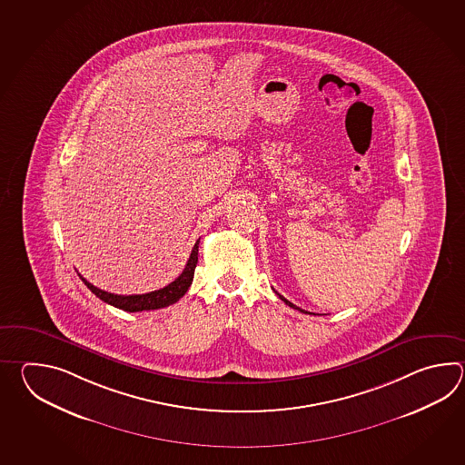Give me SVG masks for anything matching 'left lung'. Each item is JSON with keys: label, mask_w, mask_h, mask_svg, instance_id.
I'll return each mask as SVG.
<instances>
[{"label": "left lung", "mask_w": 465, "mask_h": 465, "mask_svg": "<svg viewBox=\"0 0 465 465\" xmlns=\"http://www.w3.org/2000/svg\"><path fill=\"white\" fill-rule=\"evenodd\" d=\"M277 296L281 297V301H284V302H286L287 306H291V307H292V309H297V311H301V312H306V311H302V309H301V307L294 306V304H292V302H289V301H287L286 297H282V296H281V294H277ZM309 314H311V312H309Z\"/></svg>", "instance_id": "8db88e82"}]
</instances>
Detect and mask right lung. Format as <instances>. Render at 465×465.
<instances>
[{
	"instance_id": "obj_1",
	"label": "right lung",
	"mask_w": 465,
	"mask_h": 465,
	"mask_svg": "<svg viewBox=\"0 0 465 465\" xmlns=\"http://www.w3.org/2000/svg\"><path fill=\"white\" fill-rule=\"evenodd\" d=\"M198 247L199 241L193 247L191 256L188 259V264L184 267V271L179 274L178 279H174L171 284L163 289L153 291L148 294H133V296H119V294H111L103 289H98L88 282L84 277L79 274L81 281L88 286L89 291L99 297L101 301L108 302L111 306L118 307L128 312H141V311H153V309H161V307H168L174 302H178L181 297L188 292L189 286L193 282L194 277V269L198 264Z\"/></svg>"
}]
</instances>
